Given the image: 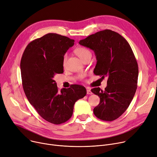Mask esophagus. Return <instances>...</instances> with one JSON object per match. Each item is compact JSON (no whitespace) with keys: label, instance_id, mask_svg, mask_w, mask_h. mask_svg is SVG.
<instances>
[{"label":"esophagus","instance_id":"obj_1","mask_svg":"<svg viewBox=\"0 0 157 157\" xmlns=\"http://www.w3.org/2000/svg\"><path fill=\"white\" fill-rule=\"evenodd\" d=\"M86 92H87V94H88V95H91V94H92V91H91V90H90V88H87V89H86Z\"/></svg>","mask_w":157,"mask_h":157}]
</instances>
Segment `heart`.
I'll return each instance as SVG.
<instances>
[{"mask_svg":"<svg viewBox=\"0 0 157 157\" xmlns=\"http://www.w3.org/2000/svg\"><path fill=\"white\" fill-rule=\"evenodd\" d=\"M74 53H75V54L82 60H83L85 58H86L87 56L91 55L90 52L88 50V49L84 47L76 48L75 49H74ZM67 59V55H65L63 58V66H65V65ZM85 75H84V74H82V75H81L79 76V78L83 79L85 78Z\"/></svg>","mask_w":157,"mask_h":157,"instance_id":"heart-1","label":"heart"}]
</instances>
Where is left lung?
Segmentation results:
<instances>
[{
    "instance_id": "obj_1",
    "label": "left lung",
    "mask_w": 157,
    "mask_h": 157,
    "mask_svg": "<svg viewBox=\"0 0 157 157\" xmlns=\"http://www.w3.org/2000/svg\"><path fill=\"white\" fill-rule=\"evenodd\" d=\"M79 44L94 51L95 75L108 78L105 90H91L100 97L94 114L103 121L116 120L128 108L137 87L139 69L132 49L124 37L108 29L90 35Z\"/></svg>"
}]
</instances>
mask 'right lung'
<instances>
[{
  "instance_id": "1",
  "label": "right lung",
  "mask_w": 157,
  "mask_h": 157,
  "mask_svg": "<svg viewBox=\"0 0 157 157\" xmlns=\"http://www.w3.org/2000/svg\"><path fill=\"white\" fill-rule=\"evenodd\" d=\"M74 40L53 33L37 38L27 46L21 62L22 85L27 99L40 116L59 125L69 120L74 105L86 94L79 85L59 91L54 76L63 72V58Z\"/></svg>"
}]
</instances>
